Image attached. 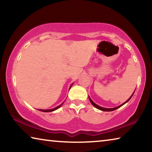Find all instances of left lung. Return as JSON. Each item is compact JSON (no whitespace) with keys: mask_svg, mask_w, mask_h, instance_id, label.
I'll use <instances>...</instances> for the list:
<instances>
[{"mask_svg":"<svg viewBox=\"0 0 152 152\" xmlns=\"http://www.w3.org/2000/svg\"><path fill=\"white\" fill-rule=\"evenodd\" d=\"M135 92V91H134ZM134 94V92H133V94ZM133 94L132 95V96H131V97L129 98V99L127 101H125L124 103H123L122 104H121L120 106H119V107H115V108H112V109H107V108H103V107H100V106H99V105H97V104H96L94 103V102L92 101V100L91 99V98L89 97V100H90V101H91V102L92 103V104L93 105V106L95 107V108H96V109H99V110H103V111H113V110H116V109H117L118 108H119V107H121V106H123V104H125L126 102H128L129 101V100L131 99V98L132 97V96H133Z\"/></svg>","mask_w":152,"mask_h":152,"instance_id":"1","label":"left lung"}]
</instances>
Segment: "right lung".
Segmentation results:
<instances>
[{
    "instance_id": "add662e5",
    "label": "right lung",
    "mask_w": 152,
    "mask_h": 152,
    "mask_svg": "<svg viewBox=\"0 0 152 152\" xmlns=\"http://www.w3.org/2000/svg\"><path fill=\"white\" fill-rule=\"evenodd\" d=\"M63 104V103L61 104H60V105H59V106H58L57 107H56V108H54V109H48V110H42V109H38V110H41V111H43V112H51V111H53V110H56V109H59V108H60L61 105Z\"/></svg>"
}]
</instances>
